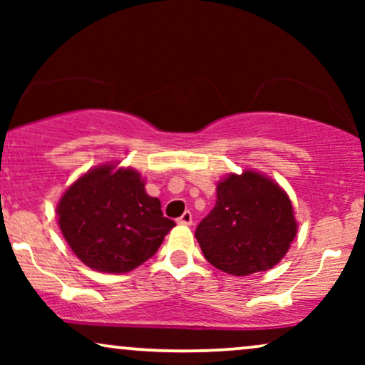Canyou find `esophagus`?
Masks as SVG:
<instances>
[{
	"label": "esophagus",
	"instance_id": "34e87169",
	"mask_svg": "<svg viewBox=\"0 0 365 365\" xmlns=\"http://www.w3.org/2000/svg\"><path fill=\"white\" fill-rule=\"evenodd\" d=\"M178 222L182 224V226H191V224H192V214L189 212V211H186L181 217L178 219Z\"/></svg>",
	"mask_w": 365,
	"mask_h": 365
}]
</instances>
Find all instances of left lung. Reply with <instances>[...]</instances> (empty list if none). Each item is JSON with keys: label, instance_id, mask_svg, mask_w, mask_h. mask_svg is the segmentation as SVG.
Segmentation results:
<instances>
[{"label": "left lung", "instance_id": "8db88e82", "mask_svg": "<svg viewBox=\"0 0 365 365\" xmlns=\"http://www.w3.org/2000/svg\"><path fill=\"white\" fill-rule=\"evenodd\" d=\"M296 232L287 194L271 179L246 171L217 184L216 206L199 222L196 239L219 271L249 276L276 266Z\"/></svg>", "mask_w": 365, "mask_h": 365}]
</instances>
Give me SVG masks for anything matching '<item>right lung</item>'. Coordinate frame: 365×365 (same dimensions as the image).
Instances as JSON below:
<instances>
[{"label": "right lung", "instance_id": "obj_1", "mask_svg": "<svg viewBox=\"0 0 365 365\" xmlns=\"http://www.w3.org/2000/svg\"><path fill=\"white\" fill-rule=\"evenodd\" d=\"M114 168L104 164L79 178L56 212L64 239L88 267L121 274L153 257L176 222L148 196L141 174Z\"/></svg>", "mask_w": 365, "mask_h": 365}]
</instances>
